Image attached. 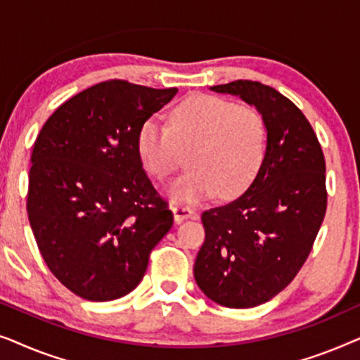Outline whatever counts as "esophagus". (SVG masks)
<instances>
[{"instance_id":"esophagus-1","label":"esophagus","mask_w":360,"mask_h":360,"mask_svg":"<svg viewBox=\"0 0 360 360\" xmlns=\"http://www.w3.org/2000/svg\"><path fill=\"white\" fill-rule=\"evenodd\" d=\"M172 211H174L175 223H181V221H185L188 218H196V211L188 208V206L174 205V206H172Z\"/></svg>"}]
</instances>
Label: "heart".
<instances>
[{
  "label": "heart",
  "instance_id": "1",
  "mask_svg": "<svg viewBox=\"0 0 360 360\" xmlns=\"http://www.w3.org/2000/svg\"><path fill=\"white\" fill-rule=\"evenodd\" d=\"M267 150L264 117L250 106L218 96L196 95L170 112L169 126L147 120L137 134V154L157 180H164L188 152L190 170L167 188L184 203L243 193L252 184Z\"/></svg>",
  "mask_w": 360,
  "mask_h": 360
}]
</instances>
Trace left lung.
I'll return each mask as SVG.
<instances>
[{"label":"left lung","instance_id":"left-lung-1","mask_svg":"<svg viewBox=\"0 0 360 360\" xmlns=\"http://www.w3.org/2000/svg\"><path fill=\"white\" fill-rule=\"evenodd\" d=\"M210 90L257 108L267 150L243 195L201 214L193 275L218 304L252 308L282 292L311 252L326 213V164L311 124L275 88L236 80Z\"/></svg>","mask_w":360,"mask_h":360}]
</instances>
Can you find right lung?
Masks as SVG:
<instances>
[{"instance_id": "right-lung-1", "label": "right lung", "mask_w": 360, "mask_h": 360, "mask_svg": "<svg viewBox=\"0 0 360 360\" xmlns=\"http://www.w3.org/2000/svg\"><path fill=\"white\" fill-rule=\"evenodd\" d=\"M176 91L98 83L58 106L34 142L29 223L47 267L78 297L110 302L132 292L174 224L137 134Z\"/></svg>"}]
</instances>
